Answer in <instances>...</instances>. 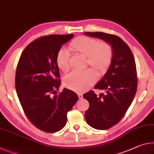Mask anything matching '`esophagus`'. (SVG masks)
Instances as JSON below:
<instances>
[{
	"label": "esophagus",
	"mask_w": 154,
	"mask_h": 154,
	"mask_svg": "<svg viewBox=\"0 0 154 154\" xmlns=\"http://www.w3.org/2000/svg\"><path fill=\"white\" fill-rule=\"evenodd\" d=\"M78 94V97H79V99H82L83 98V94H82V93H78L77 94Z\"/></svg>",
	"instance_id": "esophagus-1"
}]
</instances>
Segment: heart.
<instances>
[{
  "label": "heart",
  "instance_id": "obj_1",
  "mask_svg": "<svg viewBox=\"0 0 154 154\" xmlns=\"http://www.w3.org/2000/svg\"><path fill=\"white\" fill-rule=\"evenodd\" d=\"M70 48L75 52L87 57V64H89L99 75H103L111 64L113 52L108 43L101 42L95 38L79 37L70 44ZM56 62L58 67L63 72L70 69V53L66 48L59 51ZM97 74L92 68L81 71H73L64 79V86L75 92H82L87 90L96 81Z\"/></svg>",
  "mask_w": 154,
  "mask_h": 154
}]
</instances>
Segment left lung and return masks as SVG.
Listing matches in <instances>:
<instances>
[{
    "instance_id": "1",
    "label": "left lung",
    "mask_w": 154,
    "mask_h": 154,
    "mask_svg": "<svg viewBox=\"0 0 154 154\" xmlns=\"http://www.w3.org/2000/svg\"><path fill=\"white\" fill-rule=\"evenodd\" d=\"M111 45L113 52L108 70L94 88L104 90L99 96L93 90L84 94L89 102L85 112L87 123L99 130H108L121 120L132 102L137 90L135 60L128 45L119 36L103 32H85Z\"/></svg>"
}]
</instances>
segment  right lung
<instances>
[{"label":"right lung","mask_w":154,"mask_h":154,"mask_svg":"<svg viewBox=\"0 0 154 154\" xmlns=\"http://www.w3.org/2000/svg\"><path fill=\"white\" fill-rule=\"evenodd\" d=\"M69 35L42 36L24 48L16 72V90L23 110L39 130L54 133L66 124L67 113L78 100L77 94L64 88L57 94L61 82L56 57Z\"/></svg>","instance_id":"add662e5"}]
</instances>
